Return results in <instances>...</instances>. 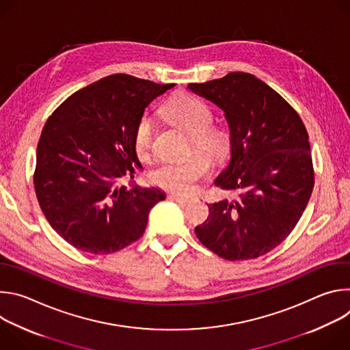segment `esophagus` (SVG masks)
I'll return each mask as SVG.
<instances>
[{"label": "esophagus", "mask_w": 350, "mask_h": 350, "mask_svg": "<svg viewBox=\"0 0 350 350\" xmlns=\"http://www.w3.org/2000/svg\"><path fill=\"white\" fill-rule=\"evenodd\" d=\"M170 199H173V201H176L181 206H187V205H189L192 202V199L181 196V195H170Z\"/></svg>", "instance_id": "esophagus-1"}]
</instances>
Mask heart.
Returning a JSON list of instances; mask_svg holds the SVG:
<instances>
[{
  "mask_svg": "<svg viewBox=\"0 0 350 350\" xmlns=\"http://www.w3.org/2000/svg\"><path fill=\"white\" fill-rule=\"evenodd\" d=\"M163 113L173 123L178 124L188 134L195 148L206 152L212 159H221L230 149V135L227 131L212 127V108L191 94H177L163 107ZM154 124L149 118H142L134 131V149L139 158H145L152 145ZM211 170L209 159L204 154H192L181 162H162L149 174L151 181L178 193H188L195 184Z\"/></svg>",
  "mask_w": 350,
  "mask_h": 350,
  "instance_id": "heart-1",
  "label": "heart"
}]
</instances>
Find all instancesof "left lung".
I'll return each mask as SVG.
<instances>
[{
  "label": "left lung",
  "instance_id": "1",
  "mask_svg": "<svg viewBox=\"0 0 350 350\" xmlns=\"http://www.w3.org/2000/svg\"><path fill=\"white\" fill-rule=\"evenodd\" d=\"M188 88L224 112L231 159L215 184L238 193L232 201L208 205L209 216L195 234L231 262L263 256L291 234L310 199L314 170L306 127L254 75L231 72Z\"/></svg>",
  "mask_w": 350,
  "mask_h": 350
}]
</instances>
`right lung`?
I'll return each instance as SVG.
<instances>
[{"label": "right lung", "mask_w": 350, "mask_h": 350, "mask_svg": "<svg viewBox=\"0 0 350 350\" xmlns=\"http://www.w3.org/2000/svg\"><path fill=\"white\" fill-rule=\"evenodd\" d=\"M174 84L112 75L48 118L37 145L34 189L57 234L83 252L108 255L135 242L166 198L157 187L119 185L141 167L134 131L145 108Z\"/></svg>", "instance_id": "add662e5"}]
</instances>
